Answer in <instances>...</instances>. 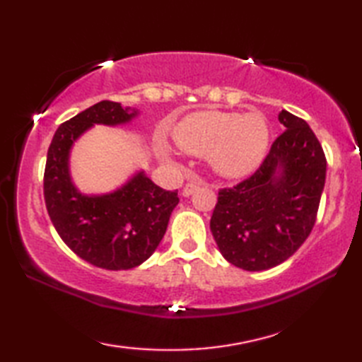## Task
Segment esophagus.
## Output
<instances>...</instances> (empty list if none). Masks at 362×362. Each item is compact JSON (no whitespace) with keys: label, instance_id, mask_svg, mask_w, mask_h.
Wrapping results in <instances>:
<instances>
[{"label":"esophagus","instance_id":"obj_1","mask_svg":"<svg viewBox=\"0 0 362 362\" xmlns=\"http://www.w3.org/2000/svg\"><path fill=\"white\" fill-rule=\"evenodd\" d=\"M202 185V182L201 180H194V182H188L185 187H183V189H182V194L185 196V197H188V196H191L194 193V191Z\"/></svg>","mask_w":362,"mask_h":362}]
</instances>
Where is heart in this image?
Returning <instances> with one entry per match:
<instances>
[{
    "instance_id": "1",
    "label": "heart",
    "mask_w": 362,
    "mask_h": 362,
    "mask_svg": "<svg viewBox=\"0 0 362 362\" xmlns=\"http://www.w3.org/2000/svg\"><path fill=\"white\" fill-rule=\"evenodd\" d=\"M173 140L183 152L204 157L221 177L238 179L263 163L271 129L263 113L202 110L183 117L173 127Z\"/></svg>"
}]
</instances>
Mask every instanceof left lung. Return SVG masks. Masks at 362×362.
I'll list each match as a JSON object with an SVG mask.
<instances>
[{"label": "left lung", "mask_w": 362, "mask_h": 362, "mask_svg": "<svg viewBox=\"0 0 362 362\" xmlns=\"http://www.w3.org/2000/svg\"><path fill=\"white\" fill-rule=\"evenodd\" d=\"M284 132L255 174L219 189L210 228L228 263L266 271L288 259L310 236L325 185L327 160L306 121L279 113Z\"/></svg>", "instance_id": "obj_1"}]
</instances>
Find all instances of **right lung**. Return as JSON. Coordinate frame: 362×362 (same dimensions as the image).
I'll return each mask as SVG.
<instances>
[{"mask_svg":"<svg viewBox=\"0 0 362 362\" xmlns=\"http://www.w3.org/2000/svg\"><path fill=\"white\" fill-rule=\"evenodd\" d=\"M136 109L101 101L60 124L52 136L45 168L46 210L59 236L79 258L96 267L122 271L140 266L163 240L177 191L157 187L136 171L112 193L82 194L70 173L73 144L95 124L121 126Z\"/></svg>","mask_w":362,"mask_h":362,"instance_id":"add662e5","label":"right lung"}]
</instances>
